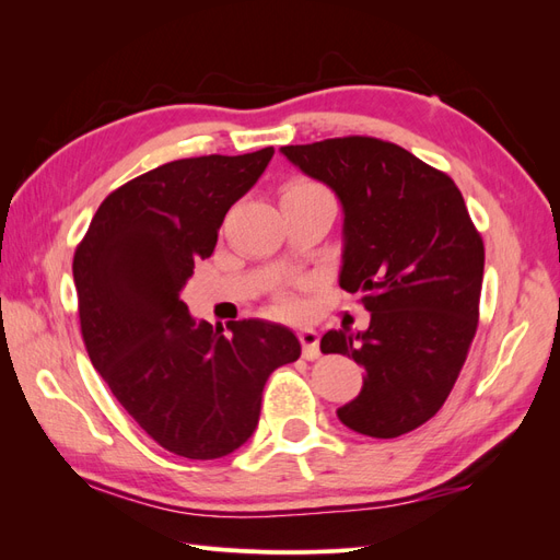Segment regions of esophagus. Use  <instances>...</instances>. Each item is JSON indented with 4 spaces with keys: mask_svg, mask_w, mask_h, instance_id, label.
Here are the masks:
<instances>
[{
    "mask_svg": "<svg viewBox=\"0 0 560 560\" xmlns=\"http://www.w3.org/2000/svg\"><path fill=\"white\" fill-rule=\"evenodd\" d=\"M299 341H301V348H303V358H306V360L319 358V336H317L315 329H301Z\"/></svg>",
    "mask_w": 560,
    "mask_h": 560,
    "instance_id": "esophagus-1",
    "label": "esophagus"
}]
</instances>
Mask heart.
I'll list each match as a JSON object with an SVG mask.
<instances>
[{
  "label": "heart",
  "mask_w": 560,
  "mask_h": 560,
  "mask_svg": "<svg viewBox=\"0 0 560 560\" xmlns=\"http://www.w3.org/2000/svg\"><path fill=\"white\" fill-rule=\"evenodd\" d=\"M284 191H325L322 189L319 184H315V182H308V179H296V182H292L290 186H287ZM282 308L284 311H290L292 308V303L290 301H282Z\"/></svg>",
  "instance_id": "heart-1"
}]
</instances>
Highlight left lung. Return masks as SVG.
<instances>
[{"label":"left lung","mask_w":560,"mask_h":560,"mask_svg":"<svg viewBox=\"0 0 560 560\" xmlns=\"http://www.w3.org/2000/svg\"><path fill=\"white\" fill-rule=\"evenodd\" d=\"M280 151L341 200L338 284L371 313L364 331L331 329L319 341L364 369L362 393L336 416L376 439L411 432L442 409L477 334L483 241L465 198L448 175L376 138Z\"/></svg>","instance_id":"8db88e82"}]
</instances>
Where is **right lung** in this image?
<instances>
[{"instance_id":"right-lung-1","label":"right lung","mask_w":560,"mask_h":560,"mask_svg":"<svg viewBox=\"0 0 560 560\" xmlns=\"http://www.w3.org/2000/svg\"><path fill=\"white\" fill-rule=\"evenodd\" d=\"M273 151L182 159L130 179L103 200L74 252L93 366L156 444L191 460L241 448L257 430L268 376L301 354L276 322L238 319L224 331L179 299Z\"/></svg>"}]
</instances>
